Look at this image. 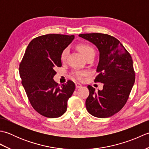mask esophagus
I'll use <instances>...</instances> for the list:
<instances>
[{"label":"esophagus","instance_id":"1","mask_svg":"<svg viewBox=\"0 0 149 149\" xmlns=\"http://www.w3.org/2000/svg\"><path fill=\"white\" fill-rule=\"evenodd\" d=\"M75 87H76V88H79L82 87V85L79 83H76L75 84Z\"/></svg>","mask_w":149,"mask_h":149}]
</instances>
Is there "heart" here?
<instances>
[{"mask_svg": "<svg viewBox=\"0 0 149 149\" xmlns=\"http://www.w3.org/2000/svg\"><path fill=\"white\" fill-rule=\"evenodd\" d=\"M77 49L81 52V53L83 54L85 58L90 56L91 54H95V50L93 47L90 45L88 43H80L77 45ZM68 54V49H65L63 50L61 54V61L62 62H65L67 58V56ZM88 74V72L86 71H77L74 73V76L76 77L79 80H83V76H85Z\"/></svg>", "mask_w": 149, "mask_h": 149, "instance_id": "b5f03b06", "label": "heart"}]
</instances>
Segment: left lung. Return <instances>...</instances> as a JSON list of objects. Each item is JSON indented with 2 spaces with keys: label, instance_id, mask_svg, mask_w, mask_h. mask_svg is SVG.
Returning <instances> with one entry per match:
<instances>
[{
  "label": "left lung",
  "instance_id": "8db88e82",
  "mask_svg": "<svg viewBox=\"0 0 149 149\" xmlns=\"http://www.w3.org/2000/svg\"><path fill=\"white\" fill-rule=\"evenodd\" d=\"M95 45L99 51L95 82L103 83L98 90L90 85V95L86 100V109L97 118H107L118 113L124 106L135 81L131 56L120 41L102 33L79 35Z\"/></svg>",
  "mask_w": 149,
  "mask_h": 149
}]
</instances>
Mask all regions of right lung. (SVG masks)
Here are the masks:
<instances>
[{
  "label": "right lung",
  "instance_id": "add662e5",
  "mask_svg": "<svg viewBox=\"0 0 149 149\" xmlns=\"http://www.w3.org/2000/svg\"><path fill=\"white\" fill-rule=\"evenodd\" d=\"M74 35L49 34L33 39L19 66L22 84L33 108L47 118H58L67 109L75 86L72 81L59 85L53 77L61 66V54Z\"/></svg>",
  "mask_w": 149,
  "mask_h": 149
}]
</instances>
